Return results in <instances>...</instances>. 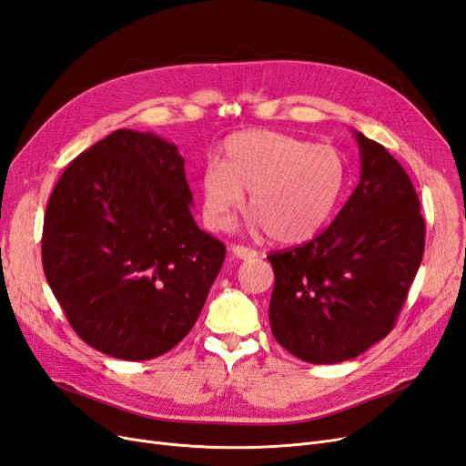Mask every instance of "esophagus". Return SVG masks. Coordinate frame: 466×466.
<instances>
[{"label":"esophagus","instance_id":"34e87169","mask_svg":"<svg viewBox=\"0 0 466 466\" xmlns=\"http://www.w3.org/2000/svg\"><path fill=\"white\" fill-rule=\"evenodd\" d=\"M231 250H233V254L237 256V258H240V260H252V258H256V256H258V252H256L250 247H245V245H233Z\"/></svg>","mask_w":466,"mask_h":466}]
</instances>
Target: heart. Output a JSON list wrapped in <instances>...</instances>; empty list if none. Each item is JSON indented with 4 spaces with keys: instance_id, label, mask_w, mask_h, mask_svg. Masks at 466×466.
Segmentation results:
<instances>
[{
    "instance_id": "1",
    "label": "heart",
    "mask_w": 466,
    "mask_h": 466,
    "mask_svg": "<svg viewBox=\"0 0 466 466\" xmlns=\"http://www.w3.org/2000/svg\"><path fill=\"white\" fill-rule=\"evenodd\" d=\"M345 179V159L329 144L278 131H243L223 144L219 164L202 171L204 218L212 229H226L247 190L254 221L271 238L302 243L333 214Z\"/></svg>"
}]
</instances>
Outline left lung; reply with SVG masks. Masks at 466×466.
Instances as JSON below:
<instances>
[{
  "instance_id": "1",
  "label": "left lung",
  "mask_w": 466,
  "mask_h": 466,
  "mask_svg": "<svg viewBox=\"0 0 466 466\" xmlns=\"http://www.w3.org/2000/svg\"><path fill=\"white\" fill-rule=\"evenodd\" d=\"M360 181L331 226L274 250L269 324L276 341L312 364L359 357L383 339L422 262L426 223L407 171L381 144L355 133Z\"/></svg>"
}]
</instances>
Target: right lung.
Listing matches in <instances>:
<instances>
[{"label":"right lung","mask_w":466,"mask_h":466,"mask_svg":"<svg viewBox=\"0 0 466 466\" xmlns=\"http://www.w3.org/2000/svg\"><path fill=\"white\" fill-rule=\"evenodd\" d=\"M185 159L154 133L119 129L78 154L44 216L42 266L76 335L150 360L185 339L226 245L190 214Z\"/></svg>","instance_id":"add662e5"}]
</instances>
